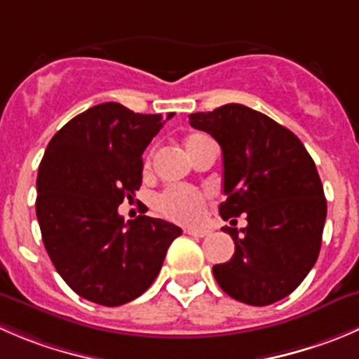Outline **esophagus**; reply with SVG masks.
Wrapping results in <instances>:
<instances>
[{"mask_svg":"<svg viewBox=\"0 0 359 359\" xmlns=\"http://www.w3.org/2000/svg\"><path fill=\"white\" fill-rule=\"evenodd\" d=\"M186 233L187 235H191V236H200V238H203V236H207L208 233V229H194V228H187L186 229Z\"/></svg>","mask_w":359,"mask_h":359,"instance_id":"34e87169","label":"esophagus"}]
</instances>
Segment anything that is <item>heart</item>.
<instances>
[{"label":"heart","instance_id":"obj_1","mask_svg":"<svg viewBox=\"0 0 359 359\" xmlns=\"http://www.w3.org/2000/svg\"><path fill=\"white\" fill-rule=\"evenodd\" d=\"M205 140H208V137L200 133L191 135V137L187 138L186 149L187 152H189L191 158H193L196 149L200 147ZM156 203H158V208L166 215V217L179 222L198 221L201 215V207H203V200H201L200 193H196V191L191 189V187L184 186L166 187V189L158 196Z\"/></svg>","mask_w":359,"mask_h":359}]
</instances>
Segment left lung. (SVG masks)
Listing matches in <instances>:
<instances>
[{"mask_svg":"<svg viewBox=\"0 0 359 359\" xmlns=\"http://www.w3.org/2000/svg\"><path fill=\"white\" fill-rule=\"evenodd\" d=\"M189 124L207 131L222 149L226 201L219 207L235 254L214 264L226 294L247 305L276 304L293 293L318 261L326 221V198L314 159L300 138L257 110L228 103L191 114Z\"/></svg>","mask_w":359,"mask_h":359,"instance_id":"left-lung-1","label":"left lung"}]
</instances>
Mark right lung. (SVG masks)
<instances>
[{
  "mask_svg": "<svg viewBox=\"0 0 359 359\" xmlns=\"http://www.w3.org/2000/svg\"><path fill=\"white\" fill-rule=\"evenodd\" d=\"M173 114L102 103L52 137L36 177V217L55 270L79 297L105 307L149 290L182 233L163 219L124 222L117 207L142 186L145 147Z\"/></svg>",
  "mask_w": 359,
  "mask_h": 359,
  "instance_id": "1",
  "label": "right lung"
}]
</instances>
